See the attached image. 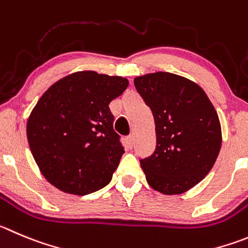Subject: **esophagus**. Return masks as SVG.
<instances>
[{"instance_id":"34e87169","label":"esophagus","mask_w":248,"mask_h":248,"mask_svg":"<svg viewBox=\"0 0 248 248\" xmlns=\"http://www.w3.org/2000/svg\"><path fill=\"white\" fill-rule=\"evenodd\" d=\"M126 142H127V145H128L129 148L133 147V144H135V140H133V137L132 136H128V137L126 138Z\"/></svg>"}]
</instances>
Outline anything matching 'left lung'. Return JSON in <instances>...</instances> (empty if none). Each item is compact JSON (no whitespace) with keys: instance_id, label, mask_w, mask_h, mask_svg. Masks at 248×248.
Here are the masks:
<instances>
[{"instance_id":"8db88e82","label":"left lung","mask_w":248,"mask_h":248,"mask_svg":"<svg viewBox=\"0 0 248 248\" xmlns=\"http://www.w3.org/2000/svg\"><path fill=\"white\" fill-rule=\"evenodd\" d=\"M155 122L156 148L140 160L152 188L181 194L212 170L221 147V126L204 90L182 76L155 72L135 78Z\"/></svg>"}]
</instances>
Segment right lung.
Instances as JSON below:
<instances>
[{
    "label": "right lung",
    "mask_w": 248,
    "mask_h": 248,
    "mask_svg": "<svg viewBox=\"0 0 248 248\" xmlns=\"http://www.w3.org/2000/svg\"><path fill=\"white\" fill-rule=\"evenodd\" d=\"M127 87L124 77L79 71L41 95L28 119L27 137L39 170L52 186L85 196L111 181L124 150L108 104Z\"/></svg>",
    "instance_id": "right-lung-1"
}]
</instances>
